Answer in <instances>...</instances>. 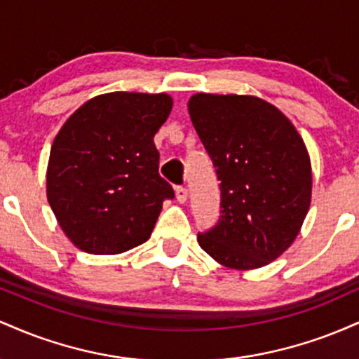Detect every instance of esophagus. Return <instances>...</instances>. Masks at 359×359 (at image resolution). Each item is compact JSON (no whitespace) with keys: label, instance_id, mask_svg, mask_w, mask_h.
I'll list each match as a JSON object with an SVG mask.
<instances>
[{"label":"esophagus","instance_id":"1","mask_svg":"<svg viewBox=\"0 0 359 359\" xmlns=\"http://www.w3.org/2000/svg\"><path fill=\"white\" fill-rule=\"evenodd\" d=\"M175 197L180 204L187 203V189L185 187H175Z\"/></svg>","mask_w":359,"mask_h":359}]
</instances>
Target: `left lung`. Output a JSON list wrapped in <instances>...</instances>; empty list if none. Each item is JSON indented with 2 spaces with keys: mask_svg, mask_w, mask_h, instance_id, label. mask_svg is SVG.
I'll return each mask as SVG.
<instances>
[{
  "mask_svg": "<svg viewBox=\"0 0 359 359\" xmlns=\"http://www.w3.org/2000/svg\"><path fill=\"white\" fill-rule=\"evenodd\" d=\"M187 108L221 180V219L197 241L226 269H262L290 248L311 208L306 143L262 97L197 93Z\"/></svg>",
  "mask_w": 359,
  "mask_h": 359,
  "instance_id": "left-lung-1",
  "label": "left lung"
}]
</instances>
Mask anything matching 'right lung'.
<instances>
[{
  "label": "right lung",
  "mask_w": 359,
  "mask_h": 359,
  "mask_svg": "<svg viewBox=\"0 0 359 359\" xmlns=\"http://www.w3.org/2000/svg\"><path fill=\"white\" fill-rule=\"evenodd\" d=\"M167 93H106L77 108L53 140L47 201L65 236L90 255H118L151 236L174 191L158 175L154 137Z\"/></svg>",
  "instance_id": "add662e5"
}]
</instances>
